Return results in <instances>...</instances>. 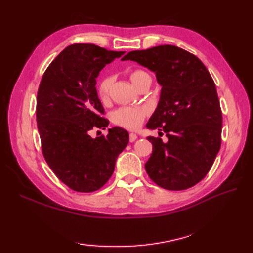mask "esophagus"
Here are the masks:
<instances>
[{"mask_svg": "<svg viewBox=\"0 0 253 253\" xmlns=\"http://www.w3.org/2000/svg\"><path fill=\"white\" fill-rule=\"evenodd\" d=\"M137 138H138V136L136 135V133H133V132H131L130 135H129V141L130 142H133V141H136L137 140Z\"/></svg>", "mask_w": 253, "mask_h": 253, "instance_id": "obj_1", "label": "esophagus"}]
</instances>
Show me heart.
<instances>
[{
  "label": "heart",
  "instance_id": "heart-1",
  "mask_svg": "<svg viewBox=\"0 0 253 253\" xmlns=\"http://www.w3.org/2000/svg\"><path fill=\"white\" fill-rule=\"evenodd\" d=\"M129 78L136 88H138L142 83L147 82V80H151L150 75L144 71H141V69L133 71L129 75ZM113 83H114V77L113 76H105L100 82L98 92L102 101L109 100ZM148 113L149 111L146 107H121V109H118L113 113L112 121L116 125L133 130L141 126L144 117L148 115Z\"/></svg>",
  "mask_w": 253,
  "mask_h": 253
}]
</instances>
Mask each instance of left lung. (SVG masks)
Segmentation results:
<instances>
[{"instance_id":"left-lung-1","label":"left lung","mask_w":253,"mask_h":253,"mask_svg":"<svg viewBox=\"0 0 253 253\" xmlns=\"http://www.w3.org/2000/svg\"><path fill=\"white\" fill-rule=\"evenodd\" d=\"M122 60L150 69L162 87L147 128L163 130L168 141L147 137L153 147L146 163L150 178L169 190L195 186L221 148L222 111L211 75L196 55L169 44L131 51Z\"/></svg>"}]
</instances>
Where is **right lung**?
I'll use <instances>...</instances> for the list:
<instances>
[{
	"mask_svg": "<svg viewBox=\"0 0 253 253\" xmlns=\"http://www.w3.org/2000/svg\"><path fill=\"white\" fill-rule=\"evenodd\" d=\"M94 44H72L47 67L37 95V124L42 152L57 178L78 192L100 189L110 179L116 159L129 142L121 127L92 138L89 131L109 125L96 91V77L121 57Z\"/></svg>",
	"mask_w": 253,
	"mask_h": 253,
	"instance_id": "obj_1",
	"label": "right lung"
}]
</instances>
